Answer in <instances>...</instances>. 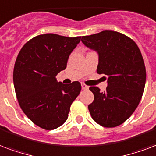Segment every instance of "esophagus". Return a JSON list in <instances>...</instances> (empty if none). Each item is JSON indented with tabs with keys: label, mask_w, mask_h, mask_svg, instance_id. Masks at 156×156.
<instances>
[{
	"label": "esophagus",
	"mask_w": 156,
	"mask_h": 156,
	"mask_svg": "<svg viewBox=\"0 0 156 156\" xmlns=\"http://www.w3.org/2000/svg\"><path fill=\"white\" fill-rule=\"evenodd\" d=\"M82 88H83V90H87V89H88V87H87L86 84L82 83Z\"/></svg>",
	"instance_id": "esophagus-1"
}]
</instances>
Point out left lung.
Wrapping results in <instances>:
<instances>
[{"label":"left lung","mask_w":156,"mask_h":156,"mask_svg":"<svg viewBox=\"0 0 156 156\" xmlns=\"http://www.w3.org/2000/svg\"><path fill=\"white\" fill-rule=\"evenodd\" d=\"M85 45L98 52L97 72L107 78L104 93L90 87L94 100L88 105L90 114L104 127L121 125L132 115L146 85V67L137 44L125 34L112 30L82 37Z\"/></svg>","instance_id":"8db88e82"}]
</instances>
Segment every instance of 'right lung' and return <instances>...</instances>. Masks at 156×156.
<instances>
[{"label": "right lung", "instance_id": "obj_1", "mask_svg": "<svg viewBox=\"0 0 156 156\" xmlns=\"http://www.w3.org/2000/svg\"><path fill=\"white\" fill-rule=\"evenodd\" d=\"M81 37L40 34L25 43L17 56L13 72L20 107L34 124L54 130L66 122L70 106L81 91L78 81L58 83Z\"/></svg>", "mask_w": 156, "mask_h": 156}]
</instances>
